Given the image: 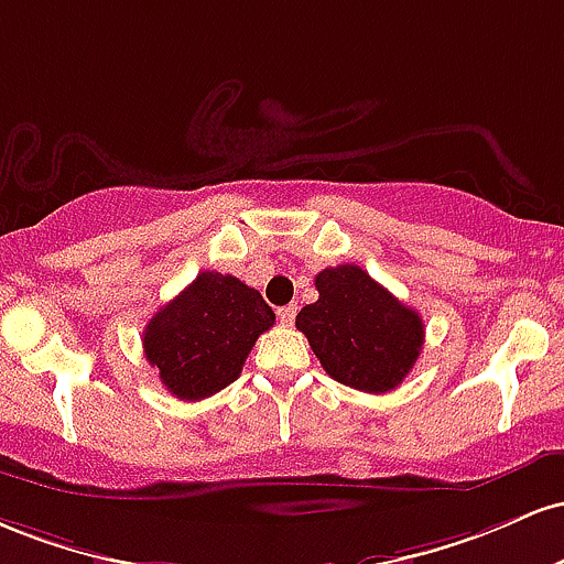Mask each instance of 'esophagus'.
Masks as SVG:
<instances>
[{
	"label": "esophagus",
	"mask_w": 564,
	"mask_h": 564,
	"mask_svg": "<svg viewBox=\"0 0 564 564\" xmlns=\"http://www.w3.org/2000/svg\"><path fill=\"white\" fill-rule=\"evenodd\" d=\"M295 314H299V306H295V303H290V306L276 308V316H280L282 325H293V322H295Z\"/></svg>",
	"instance_id": "esophagus-1"
}]
</instances>
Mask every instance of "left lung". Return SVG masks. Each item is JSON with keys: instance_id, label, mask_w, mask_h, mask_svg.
Wrapping results in <instances>:
<instances>
[{"instance_id": "left-lung-1", "label": "left lung", "mask_w": 564, "mask_h": 564, "mask_svg": "<svg viewBox=\"0 0 564 564\" xmlns=\"http://www.w3.org/2000/svg\"><path fill=\"white\" fill-rule=\"evenodd\" d=\"M314 284L319 299L301 308L295 327L327 376L367 394L397 389L421 354L419 312L354 263L319 271Z\"/></svg>"}]
</instances>
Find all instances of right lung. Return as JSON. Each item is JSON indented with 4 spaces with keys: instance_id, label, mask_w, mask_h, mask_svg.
Masks as SVG:
<instances>
[{
    "instance_id": "right-lung-1",
    "label": "right lung",
    "mask_w": 564,
    "mask_h": 564,
    "mask_svg": "<svg viewBox=\"0 0 564 564\" xmlns=\"http://www.w3.org/2000/svg\"><path fill=\"white\" fill-rule=\"evenodd\" d=\"M274 312L258 290L231 274L202 271L143 330V351L178 400L197 402L226 389L242 372L258 335Z\"/></svg>"
}]
</instances>
